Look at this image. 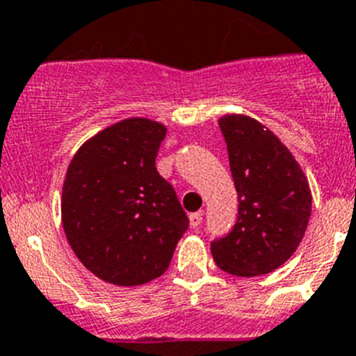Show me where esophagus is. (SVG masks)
Masks as SVG:
<instances>
[{
  "label": "esophagus",
  "mask_w": 356,
  "mask_h": 356,
  "mask_svg": "<svg viewBox=\"0 0 356 356\" xmlns=\"http://www.w3.org/2000/svg\"><path fill=\"white\" fill-rule=\"evenodd\" d=\"M202 223V213H193L190 214V227L191 229H198Z\"/></svg>",
  "instance_id": "esophagus-1"
}]
</instances>
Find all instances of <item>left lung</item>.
<instances>
[{
  "instance_id": "1",
  "label": "left lung",
  "mask_w": 356,
  "mask_h": 356,
  "mask_svg": "<svg viewBox=\"0 0 356 356\" xmlns=\"http://www.w3.org/2000/svg\"><path fill=\"white\" fill-rule=\"evenodd\" d=\"M238 191V222L211 243L220 270L236 277L271 273L296 252L312 211L309 181L277 134L248 115L218 120Z\"/></svg>"
}]
</instances>
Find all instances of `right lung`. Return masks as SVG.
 Returning a JSON list of instances; mask_svg holds the SVG:
<instances>
[{"label":"right lung","instance_id":"add662e5","mask_svg":"<svg viewBox=\"0 0 356 356\" xmlns=\"http://www.w3.org/2000/svg\"><path fill=\"white\" fill-rule=\"evenodd\" d=\"M165 136L166 127L150 118H124L86 140L67 168V241L86 270L113 286L161 277L190 223L156 170Z\"/></svg>","mask_w":356,"mask_h":356}]
</instances>
